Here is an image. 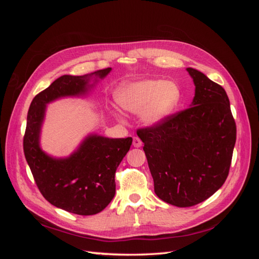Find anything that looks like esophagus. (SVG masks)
I'll return each instance as SVG.
<instances>
[{"instance_id": "1", "label": "esophagus", "mask_w": 259, "mask_h": 259, "mask_svg": "<svg viewBox=\"0 0 259 259\" xmlns=\"http://www.w3.org/2000/svg\"><path fill=\"white\" fill-rule=\"evenodd\" d=\"M142 145H143L142 140H140L137 137H134V139H133V146H134L135 148H140V147H142Z\"/></svg>"}]
</instances>
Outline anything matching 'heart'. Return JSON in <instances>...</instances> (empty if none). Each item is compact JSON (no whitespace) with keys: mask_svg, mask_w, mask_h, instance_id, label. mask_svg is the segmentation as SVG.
Returning a JSON list of instances; mask_svg holds the SVG:
<instances>
[{"mask_svg":"<svg viewBox=\"0 0 259 259\" xmlns=\"http://www.w3.org/2000/svg\"><path fill=\"white\" fill-rule=\"evenodd\" d=\"M182 96L178 84L159 79L123 83L114 94L115 101L123 110L140 113L143 123L150 127L166 122L177 110ZM115 114L122 117L119 112Z\"/></svg>","mask_w":259,"mask_h":259,"instance_id":"obj_1","label":"heart"}]
</instances>
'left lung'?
Listing matches in <instances>:
<instances>
[{"label":"left lung","mask_w":259,"mask_h":259,"mask_svg":"<svg viewBox=\"0 0 259 259\" xmlns=\"http://www.w3.org/2000/svg\"><path fill=\"white\" fill-rule=\"evenodd\" d=\"M187 71L195 86L190 108L137 131L155 194L178 207L199 204L224 185L237 138L226 91L199 70Z\"/></svg>","instance_id":"left-lung-1"}]
</instances>
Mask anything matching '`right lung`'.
<instances>
[{"label":"right lung","mask_w":259,"mask_h":259,"mask_svg":"<svg viewBox=\"0 0 259 259\" xmlns=\"http://www.w3.org/2000/svg\"><path fill=\"white\" fill-rule=\"evenodd\" d=\"M111 68L90 74H65L33 98L23 137L28 165L38 190L51 204L77 215H95L107 207L115 194V170L128 152L133 138H109L92 133L65 158L41 148V131L48 105L66 97H83Z\"/></svg>","instance_id":"add662e5"}]
</instances>
